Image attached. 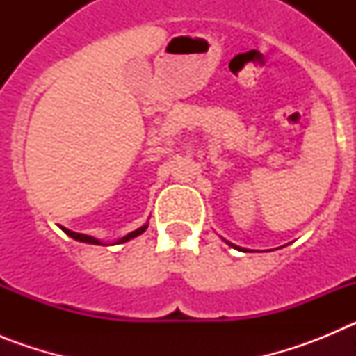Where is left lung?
<instances>
[{"label": "left lung", "mask_w": 356, "mask_h": 356, "mask_svg": "<svg viewBox=\"0 0 356 356\" xmlns=\"http://www.w3.org/2000/svg\"><path fill=\"white\" fill-rule=\"evenodd\" d=\"M232 246H234V244H232ZM234 248H237V246H234ZM237 250H241V248H237ZM241 251H244V250H241Z\"/></svg>", "instance_id": "left-lung-1"}]
</instances>
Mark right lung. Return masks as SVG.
<instances>
[{"instance_id": "add662e5", "label": "right lung", "mask_w": 356, "mask_h": 356, "mask_svg": "<svg viewBox=\"0 0 356 356\" xmlns=\"http://www.w3.org/2000/svg\"><path fill=\"white\" fill-rule=\"evenodd\" d=\"M62 228V226H60ZM147 228V225L146 226H140L139 229H135V232H131V234H128L127 237H122L121 241H119V244H121V242H127V241H130V238H134V237H137V235H140L144 232V229ZM65 232V234L69 235V237H72L74 238V241H80V242H89V244H102V242L97 241V238H94V237H89V235H83V234H76V232H71V229H67V228H62Z\"/></svg>"}]
</instances>
